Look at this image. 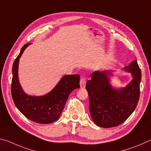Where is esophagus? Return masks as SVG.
<instances>
[{"label":"esophagus","mask_w":151,"mask_h":151,"mask_svg":"<svg viewBox=\"0 0 151 151\" xmlns=\"http://www.w3.org/2000/svg\"><path fill=\"white\" fill-rule=\"evenodd\" d=\"M80 87H81V88H85L86 84V79L85 76H81V80H80Z\"/></svg>","instance_id":"1"}]
</instances>
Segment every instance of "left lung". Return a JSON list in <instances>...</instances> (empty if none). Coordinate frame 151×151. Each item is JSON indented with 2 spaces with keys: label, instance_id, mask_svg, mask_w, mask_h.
Here are the masks:
<instances>
[{
  "label": "left lung",
  "instance_id": "left-lung-1",
  "mask_svg": "<svg viewBox=\"0 0 151 151\" xmlns=\"http://www.w3.org/2000/svg\"><path fill=\"white\" fill-rule=\"evenodd\" d=\"M133 80L125 88L115 89L109 85V71H94L87 81L89 111L93 122L99 127H117L127 119L135 109L140 97L141 71L137 60L125 66Z\"/></svg>",
  "mask_w": 151,
  "mask_h": 151
}]
</instances>
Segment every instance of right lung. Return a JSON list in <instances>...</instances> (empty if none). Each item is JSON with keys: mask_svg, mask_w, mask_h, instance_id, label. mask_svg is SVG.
Returning a JSON list of instances; mask_svg holds the SVG:
<instances>
[{"mask_svg": "<svg viewBox=\"0 0 151 151\" xmlns=\"http://www.w3.org/2000/svg\"><path fill=\"white\" fill-rule=\"evenodd\" d=\"M30 44H26L22 47L13 63L12 97L16 107L29 120L40 124L50 123L59 119L71 92L80 88V76L78 74L63 76L55 88L44 96H27L18 81V68L19 58Z\"/></svg>", "mask_w": 151, "mask_h": 151, "instance_id": "add662e5", "label": "right lung"}]
</instances>
